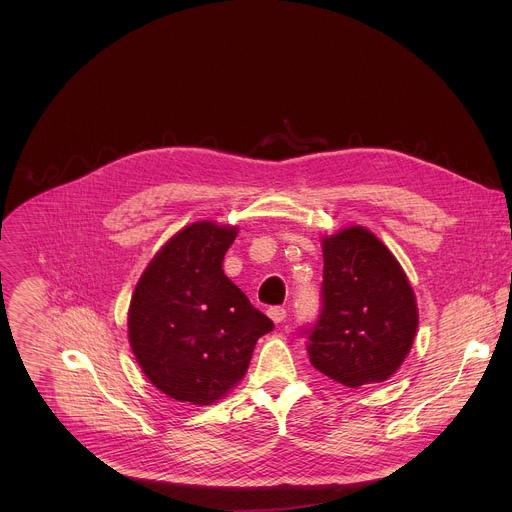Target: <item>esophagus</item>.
<instances>
[{"mask_svg":"<svg viewBox=\"0 0 512 512\" xmlns=\"http://www.w3.org/2000/svg\"><path fill=\"white\" fill-rule=\"evenodd\" d=\"M267 314H269V318H271L275 324H281V322L287 318V310H285V308H281V306H273V308H269V310H267Z\"/></svg>","mask_w":512,"mask_h":512,"instance_id":"1","label":"esophagus"}]
</instances>
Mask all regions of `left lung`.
Listing matches in <instances>:
<instances>
[{"label": "left lung", "mask_w": 512, "mask_h": 512, "mask_svg": "<svg viewBox=\"0 0 512 512\" xmlns=\"http://www.w3.org/2000/svg\"><path fill=\"white\" fill-rule=\"evenodd\" d=\"M322 253L320 314L300 330L312 367L350 389L383 383L417 332L413 289L391 251L362 227L324 239Z\"/></svg>", "instance_id": "8db88e82"}]
</instances>
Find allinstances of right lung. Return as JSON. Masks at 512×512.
Segmentation results:
<instances>
[{"mask_svg": "<svg viewBox=\"0 0 512 512\" xmlns=\"http://www.w3.org/2000/svg\"><path fill=\"white\" fill-rule=\"evenodd\" d=\"M235 227L194 223L174 235L135 285L129 344L162 393L210 405L249 369L257 340L273 330L225 275L223 259Z\"/></svg>", "mask_w": 512, "mask_h": 512, "instance_id": "right-lung-1", "label": "right lung"}]
</instances>
